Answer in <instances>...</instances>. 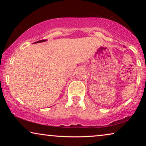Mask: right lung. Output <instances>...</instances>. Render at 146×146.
<instances>
[{
	"label": "right lung",
	"mask_w": 146,
	"mask_h": 146,
	"mask_svg": "<svg viewBox=\"0 0 146 146\" xmlns=\"http://www.w3.org/2000/svg\"><path fill=\"white\" fill-rule=\"evenodd\" d=\"M44 41H46V40H39V41H37V42H44Z\"/></svg>",
	"instance_id": "right-lung-1"
}]
</instances>
